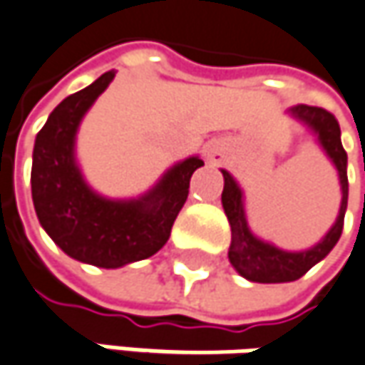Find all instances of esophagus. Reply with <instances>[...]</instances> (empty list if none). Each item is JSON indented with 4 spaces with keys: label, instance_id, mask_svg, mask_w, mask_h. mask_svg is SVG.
I'll list each match as a JSON object with an SVG mask.
<instances>
[{
    "label": "esophagus",
    "instance_id": "1",
    "mask_svg": "<svg viewBox=\"0 0 365 365\" xmlns=\"http://www.w3.org/2000/svg\"><path fill=\"white\" fill-rule=\"evenodd\" d=\"M215 157H219V155H217V153H212V150H210V159H215Z\"/></svg>",
    "mask_w": 365,
    "mask_h": 365
}]
</instances>
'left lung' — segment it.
<instances>
[{
	"instance_id": "1",
	"label": "left lung",
	"mask_w": 365,
	"mask_h": 365,
	"mask_svg": "<svg viewBox=\"0 0 365 365\" xmlns=\"http://www.w3.org/2000/svg\"><path fill=\"white\" fill-rule=\"evenodd\" d=\"M291 118L304 123L312 134L316 136L318 146L324 150V155L331 159L341 183V206L336 221L327 231V235L308 250L289 252L283 247H277L270 242L260 240L252 233L246 219V202H244V190L235 178L221 169L223 173V194L221 202L225 208L227 221L231 225V246H229V262L244 279L252 283H289L304 277L314 264L324 260L332 247L336 246L343 221L347 210V196H349V182H347V153L341 144V128L332 113L322 107L312 105H295L289 109Z\"/></svg>"
}]
</instances>
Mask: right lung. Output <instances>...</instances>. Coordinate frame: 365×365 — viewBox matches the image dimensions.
Listing matches in <instances>:
<instances>
[{"instance_id":"1","label":"right lung","mask_w":365,"mask_h":365,"mask_svg":"<svg viewBox=\"0 0 365 365\" xmlns=\"http://www.w3.org/2000/svg\"><path fill=\"white\" fill-rule=\"evenodd\" d=\"M115 72L63 98L36 134L33 150V202L41 227L70 258L101 268H119L157 254L169 240L190 192L200 157H187L163 173L146 194L128 200L95 192L76 161L80 121Z\"/></svg>"}]
</instances>
